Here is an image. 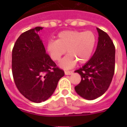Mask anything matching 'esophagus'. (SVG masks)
Masks as SVG:
<instances>
[{
	"mask_svg": "<svg viewBox=\"0 0 127 127\" xmlns=\"http://www.w3.org/2000/svg\"><path fill=\"white\" fill-rule=\"evenodd\" d=\"M64 73L65 75H71L73 73V71H64Z\"/></svg>",
	"mask_w": 127,
	"mask_h": 127,
	"instance_id": "1",
	"label": "esophagus"
}]
</instances>
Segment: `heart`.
I'll list each match as a JSON object with an SVG mask.
<instances>
[{
	"label": "heart",
	"instance_id": "1",
	"mask_svg": "<svg viewBox=\"0 0 127 127\" xmlns=\"http://www.w3.org/2000/svg\"><path fill=\"white\" fill-rule=\"evenodd\" d=\"M96 45L93 32L83 31H64L58 34L57 40L47 43V51L54 61H59L67 51L68 55L61 61V66L69 69L80 63H87L92 56Z\"/></svg>",
	"mask_w": 127,
	"mask_h": 127
}]
</instances>
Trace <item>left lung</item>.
<instances>
[{"label": "left lung", "mask_w": 127, "mask_h": 127, "mask_svg": "<svg viewBox=\"0 0 127 127\" xmlns=\"http://www.w3.org/2000/svg\"><path fill=\"white\" fill-rule=\"evenodd\" d=\"M98 41L93 57L77 69L80 83L75 87L78 95L88 100L103 95L109 87L115 70V46L107 34L97 28Z\"/></svg>", "instance_id": "obj_1"}]
</instances>
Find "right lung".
Masks as SVG:
<instances>
[{
  "label": "right lung",
  "mask_w": 127,
  "mask_h": 127,
  "mask_svg": "<svg viewBox=\"0 0 127 127\" xmlns=\"http://www.w3.org/2000/svg\"><path fill=\"white\" fill-rule=\"evenodd\" d=\"M36 27L21 34L12 50V74L22 95L34 103H41L52 96L64 72L45 52Z\"/></svg>",
  "instance_id": "1"
}]
</instances>
